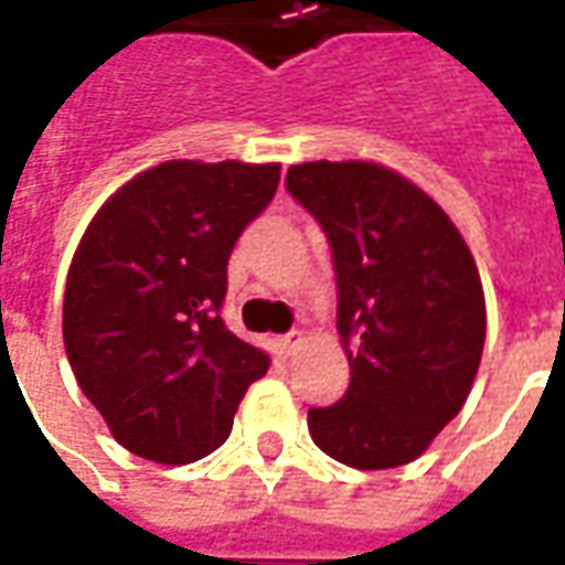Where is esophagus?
Segmentation results:
<instances>
[{
  "label": "esophagus",
  "instance_id": "1",
  "mask_svg": "<svg viewBox=\"0 0 565 565\" xmlns=\"http://www.w3.org/2000/svg\"><path fill=\"white\" fill-rule=\"evenodd\" d=\"M302 344H306V332H302V330L287 332V335L281 339V354H287V356L296 354V351H299Z\"/></svg>",
  "mask_w": 565,
  "mask_h": 565
}]
</instances>
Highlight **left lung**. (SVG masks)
<instances>
[{
  "label": "left lung",
  "instance_id": "left-lung-1",
  "mask_svg": "<svg viewBox=\"0 0 565 565\" xmlns=\"http://www.w3.org/2000/svg\"><path fill=\"white\" fill-rule=\"evenodd\" d=\"M287 190L330 238L351 366L342 399L308 412L311 438L354 469L405 466L478 375L487 308L472 250L436 199L381 162L290 166Z\"/></svg>",
  "mask_w": 565,
  "mask_h": 565
}]
</instances>
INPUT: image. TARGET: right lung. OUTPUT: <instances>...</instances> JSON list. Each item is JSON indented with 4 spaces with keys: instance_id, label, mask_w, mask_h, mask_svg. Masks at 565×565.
<instances>
[{
    "instance_id": "right-lung-1",
    "label": "right lung",
    "mask_w": 565,
    "mask_h": 565,
    "mask_svg": "<svg viewBox=\"0 0 565 565\" xmlns=\"http://www.w3.org/2000/svg\"><path fill=\"white\" fill-rule=\"evenodd\" d=\"M281 162L166 160L105 199L81 235L63 342L84 396L132 454L184 466L217 450L269 354L221 320L235 238Z\"/></svg>"
}]
</instances>
